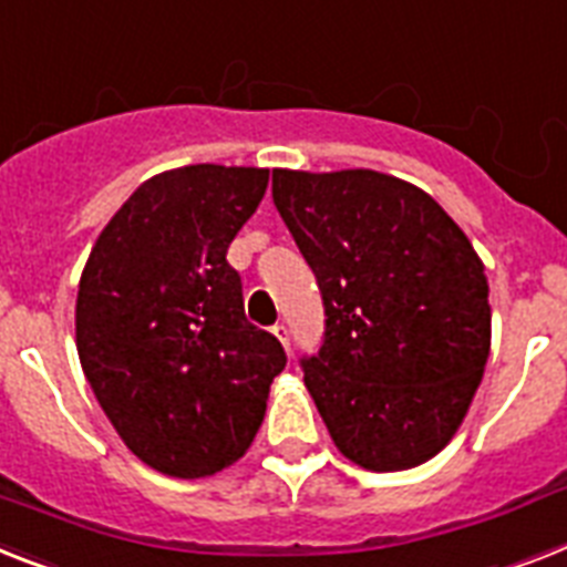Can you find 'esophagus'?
Listing matches in <instances>:
<instances>
[{
	"instance_id": "1",
	"label": "esophagus",
	"mask_w": 567,
	"mask_h": 567,
	"mask_svg": "<svg viewBox=\"0 0 567 567\" xmlns=\"http://www.w3.org/2000/svg\"><path fill=\"white\" fill-rule=\"evenodd\" d=\"M274 334L279 340H282V347L288 349V352H291V329H288V326H285V323H276L274 326Z\"/></svg>"
}]
</instances>
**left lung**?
I'll return each mask as SVG.
<instances>
[{
	"label": "left lung",
	"instance_id": "8db88e82",
	"mask_svg": "<svg viewBox=\"0 0 567 567\" xmlns=\"http://www.w3.org/2000/svg\"><path fill=\"white\" fill-rule=\"evenodd\" d=\"M274 204L323 297L306 388L343 457L402 472L449 445L489 358V282L422 188L370 172H274Z\"/></svg>",
	"mask_w": 567,
	"mask_h": 567
}]
</instances>
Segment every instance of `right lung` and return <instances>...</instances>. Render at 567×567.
I'll return each instance as SVG.
<instances>
[{
	"label": "right lung",
	"mask_w": 567,
	"mask_h": 567,
	"mask_svg": "<svg viewBox=\"0 0 567 567\" xmlns=\"http://www.w3.org/2000/svg\"><path fill=\"white\" fill-rule=\"evenodd\" d=\"M268 168L186 165L145 179L92 247L75 334L101 411L172 477L236 463L259 431L285 349L244 315L227 261Z\"/></svg>",
	"instance_id": "add662e5"
}]
</instances>
